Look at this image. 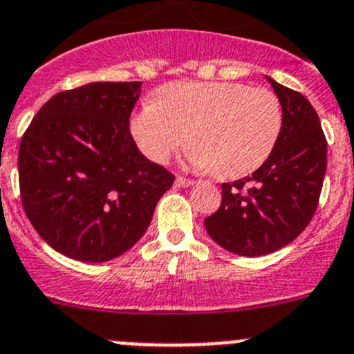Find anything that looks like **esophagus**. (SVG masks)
Returning a JSON list of instances; mask_svg holds the SVG:
<instances>
[{"label":"esophagus","mask_w":354,"mask_h":354,"mask_svg":"<svg viewBox=\"0 0 354 354\" xmlns=\"http://www.w3.org/2000/svg\"><path fill=\"white\" fill-rule=\"evenodd\" d=\"M175 184H177V186L179 187H187V186H192L193 184V180L192 179H186V177H177V179H175Z\"/></svg>","instance_id":"34e87169"}]
</instances>
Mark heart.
I'll return each instance as SVG.
<instances>
[{
    "mask_svg": "<svg viewBox=\"0 0 354 354\" xmlns=\"http://www.w3.org/2000/svg\"><path fill=\"white\" fill-rule=\"evenodd\" d=\"M277 93L236 81L171 83L131 118L143 154L167 162L186 140L187 161L220 179H239L270 158L282 133Z\"/></svg>",
    "mask_w": 354,
    "mask_h": 354,
    "instance_id": "obj_1",
    "label": "heart"
}]
</instances>
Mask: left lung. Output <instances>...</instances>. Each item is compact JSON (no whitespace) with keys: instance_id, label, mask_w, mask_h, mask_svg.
<instances>
[{"instance_id":"obj_1","label":"left lung","mask_w":354,"mask_h":354,"mask_svg":"<svg viewBox=\"0 0 354 354\" xmlns=\"http://www.w3.org/2000/svg\"><path fill=\"white\" fill-rule=\"evenodd\" d=\"M283 113L273 152L245 179L221 184V204L204 221L228 252L261 257L283 248L310 223L326 174V136L305 95L268 77Z\"/></svg>"}]
</instances>
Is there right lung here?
<instances>
[{
	"label": "right lung",
	"instance_id": "obj_1",
	"mask_svg": "<svg viewBox=\"0 0 354 354\" xmlns=\"http://www.w3.org/2000/svg\"><path fill=\"white\" fill-rule=\"evenodd\" d=\"M142 81L88 83L49 99L19 145L28 220L56 252L83 262L118 257L145 234L175 175L134 143L129 117Z\"/></svg>",
	"mask_w": 354,
	"mask_h": 354
}]
</instances>
